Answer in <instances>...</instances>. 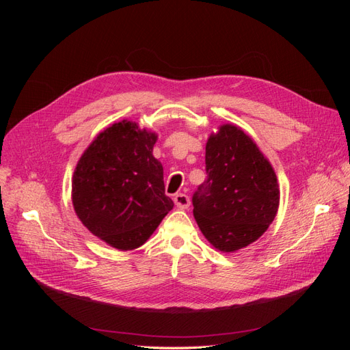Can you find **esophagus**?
Instances as JSON below:
<instances>
[{"mask_svg": "<svg viewBox=\"0 0 350 350\" xmlns=\"http://www.w3.org/2000/svg\"><path fill=\"white\" fill-rule=\"evenodd\" d=\"M174 201H175V204H176L178 208H188V206H189V197L187 194H183V193L176 194L174 197Z\"/></svg>", "mask_w": 350, "mask_h": 350, "instance_id": "34e87169", "label": "esophagus"}]
</instances>
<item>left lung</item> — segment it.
Instances as JSON below:
<instances>
[{
    "label": "left lung",
    "mask_w": 350,
    "mask_h": 350,
    "mask_svg": "<svg viewBox=\"0 0 350 350\" xmlns=\"http://www.w3.org/2000/svg\"><path fill=\"white\" fill-rule=\"evenodd\" d=\"M207 179L193 194L194 217L215 248L234 252L258 239L276 217L279 185L250 137L220 126L206 146Z\"/></svg>",
    "instance_id": "obj_1"
}]
</instances>
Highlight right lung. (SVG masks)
I'll use <instances>...</instances> for the list:
<instances>
[{
    "mask_svg": "<svg viewBox=\"0 0 350 350\" xmlns=\"http://www.w3.org/2000/svg\"><path fill=\"white\" fill-rule=\"evenodd\" d=\"M157 135L130 121L102 131L72 176L74 210L93 235L126 251L149 239L174 208L163 167L153 157Z\"/></svg>",
    "mask_w": 350,
    "mask_h": 350,
    "instance_id": "1",
    "label": "right lung"
}]
</instances>
